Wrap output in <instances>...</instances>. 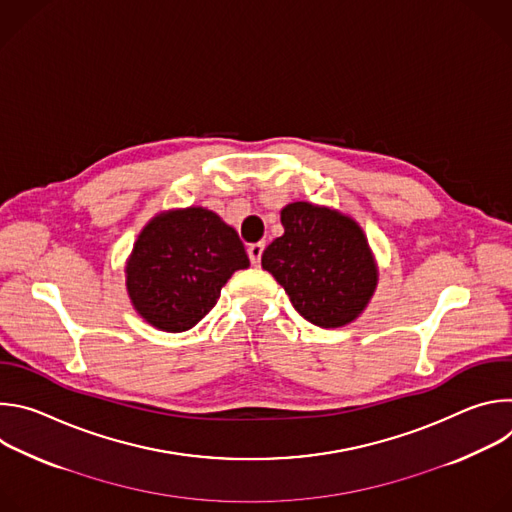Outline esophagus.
Masks as SVG:
<instances>
[{"instance_id":"1","label":"esophagus","mask_w":512,"mask_h":512,"mask_svg":"<svg viewBox=\"0 0 512 512\" xmlns=\"http://www.w3.org/2000/svg\"><path fill=\"white\" fill-rule=\"evenodd\" d=\"M263 249H265V245H263V243H253V245H249L247 253H249V259H251V263H253V265H259V263H261Z\"/></svg>"}]
</instances>
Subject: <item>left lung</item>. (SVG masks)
<instances>
[{"mask_svg": "<svg viewBox=\"0 0 512 512\" xmlns=\"http://www.w3.org/2000/svg\"><path fill=\"white\" fill-rule=\"evenodd\" d=\"M283 235L261 255V265L312 324L340 328L358 318L377 287L369 241L350 216L310 202L281 210Z\"/></svg>", "mask_w": 512, "mask_h": 512, "instance_id": "8db88e82", "label": "left lung"}]
</instances>
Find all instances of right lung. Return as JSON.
<instances>
[{
	"instance_id": "add662e5",
	"label": "right lung",
	"mask_w": 512,
	"mask_h": 512,
	"mask_svg": "<svg viewBox=\"0 0 512 512\" xmlns=\"http://www.w3.org/2000/svg\"><path fill=\"white\" fill-rule=\"evenodd\" d=\"M249 257L233 227L202 206L168 210L143 227L127 261V294L158 330L196 326Z\"/></svg>"
}]
</instances>
